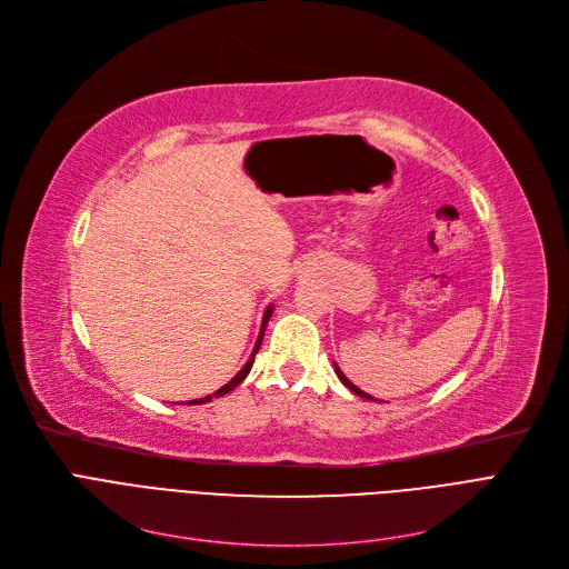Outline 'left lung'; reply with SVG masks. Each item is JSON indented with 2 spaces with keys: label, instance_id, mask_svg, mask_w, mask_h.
<instances>
[{
  "label": "left lung",
  "instance_id": "left-lung-1",
  "mask_svg": "<svg viewBox=\"0 0 569 569\" xmlns=\"http://www.w3.org/2000/svg\"><path fill=\"white\" fill-rule=\"evenodd\" d=\"M335 371H337V376H339V380H341V382H343V385H346V387H348V390H350V392H355V395H357V397H362V399H371V401H376V399H373V397H369V395H367V392H362V390H360V387H355V385H352V382H350V380H348V378H346V376H343V371H341V369H339V367H337V365H335Z\"/></svg>",
  "mask_w": 569,
  "mask_h": 569
}]
</instances>
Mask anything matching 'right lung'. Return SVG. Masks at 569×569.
I'll use <instances>...</instances> for the list:
<instances>
[{
  "label": "right lung",
  "mask_w": 569,
  "mask_h": 569,
  "mask_svg": "<svg viewBox=\"0 0 569 569\" xmlns=\"http://www.w3.org/2000/svg\"><path fill=\"white\" fill-rule=\"evenodd\" d=\"M272 318V307H267V311H264V316H262V325H260V335H258V341H256V348H253V352H251V357H249V362L242 367V371H239L230 382H226L221 390H217L214 395H209V397H204V399H193V401H189V406H193V403H207V401H212V399H217V397H223V395H228V392H232L234 387L242 382L247 376H249V371H251V367H253V357H256V352L260 350V343H262V335H264V325H267V320Z\"/></svg>",
  "instance_id": "right-lung-1"
}]
</instances>
